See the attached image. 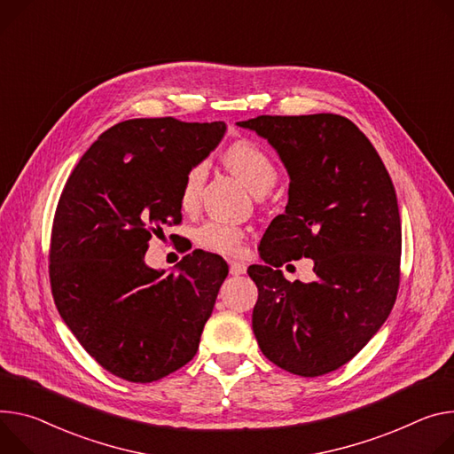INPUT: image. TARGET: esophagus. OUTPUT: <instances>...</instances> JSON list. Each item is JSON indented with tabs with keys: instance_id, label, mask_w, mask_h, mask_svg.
I'll return each instance as SVG.
<instances>
[{
	"instance_id": "34e87169",
	"label": "esophagus",
	"mask_w": 454,
	"mask_h": 454,
	"mask_svg": "<svg viewBox=\"0 0 454 454\" xmlns=\"http://www.w3.org/2000/svg\"><path fill=\"white\" fill-rule=\"evenodd\" d=\"M230 273L231 275L246 273V264L242 261H230Z\"/></svg>"
}]
</instances>
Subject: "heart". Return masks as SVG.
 I'll use <instances>...</instances> for the list:
<instances>
[{
    "label": "heart",
    "instance_id": "obj_1",
    "mask_svg": "<svg viewBox=\"0 0 454 454\" xmlns=\"http://www.w3.org/2000/svg\"><path fill=\"white\" fill-rule=\"evenodd\" d=\"M224 160L230 170L257 195L270 192L277 183V164L259 143L248 139L231 143L224 152ZM206 176H208V167H206L204 160H197L186 168L179 192V202L184 212H193L199 206ZM193 239L199 248L206 252L235 255L242 250L246 231L235 224L208 221L195 230Z\"/></svg>",
    "mask_w": 454,
    "mask_h": 454
}]
</instances>
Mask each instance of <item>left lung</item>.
I'll use <instances>...</instances> for the list:
<instances>
[{
    "label": "left lung",
    "instance_id": "1",
    "mask_svg": "<svg viewBox=\"0 0 454 454\" xmlns=\"http://www.w3.org/2000/svg\"><path fill=\"white\" fill-rule=\"evenodd\" d=\"M278 152L290 199L261 240L264 266L254 333L268 360L299 377L348 364L389 317L400 284L402 226L395 186L375 146L337 114L259 115L237 122ZM313 258L317 280L278 270Z\"/></svg>",
    "mask_w": 454,
    "mask_h": 454
}]
</instances>
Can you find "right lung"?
Instances as JSON below:
<instances>
[{
  "label": "right lung",
  "mask_w": 454,
  "mask_h": 454,
  "mask_svg": "<svg viewBox=\"0 0 454 454\" xmlns=\"http://www.w3.org/2000/svg\"><path fill=\"white\" fill-rule=\"evenodd\" d=\"M224 132L223 121H122L65 183L51 235L52 297L79 344L122 380H159L199 349L228 275L224 259L195 250L164 275L145 254L152 235L181 223L183 176Z\"/></svg>",
  "instance_id": "right-lung-1"
}]
</instances>
